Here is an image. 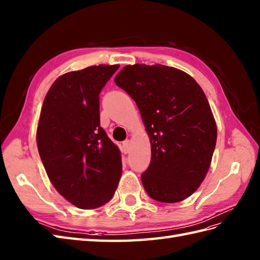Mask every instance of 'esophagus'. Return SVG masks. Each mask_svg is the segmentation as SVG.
I'll return each instance as SVG.
<instances>
[{
	"label": "esophagus",
	"instance_id": "1",
	"mask_svg": "<svg viewBox=\"0 0 260 260\" xmlns=\"http://www.w3.org/2000/svg\"><path fill=\"white\" fill-rule=\"evenodd\" d=\"M131 150V142L129 140H125L123 143H122V152L124 154L129 153Z\"/></svg>",
	"mask_w": 260,
	"mask_h": 260
}]
</instances>
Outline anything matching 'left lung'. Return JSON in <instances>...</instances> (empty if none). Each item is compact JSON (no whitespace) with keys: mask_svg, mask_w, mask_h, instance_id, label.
<instances>
[{"mask_svg":"<svg viewBox=\"0 0 260 260\" xmlns=\"http://www.w3.org/2000/svg\"><path fill=\"white\" fill-rule=\"evenodd\" d=\"M115 82L136 101L150 139L145 191L162 203L187 199L204 181L217 139L203 89L185 72L161 64L124 66Z\"/></svg>","mask_w":260,"mask_h":260,"instance_id":"obj_1","label":"left lung"}]
</instances>
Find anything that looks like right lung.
<instances>
[{"instance_id": "1", "label": "right lung", "mask_w": 260, "mask_h": 260, "mask_svg": "<svg viewBox=\"0 0 260 260\" xmlns=\"http://www.w3.org/2000/svg\"><path fill=\"white\" fill-rule=\"evenodd\" d=\"M118 68L61 75L42 106L36 142L44 168L57 192L82 210L108 203L121 178V152L100 126L99 113V93Z\"/></svg>"}]
</instances>
